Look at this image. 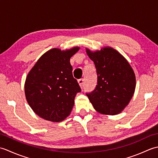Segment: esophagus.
Returning a JSON list of instances; mask_svg holds the SVG:
<instances>
[{"mask_svg": "<svg viewBox=\"0 0 158 158\" xmlns=\"http://www.w3.org/2000/svg\"><path fill=\"white\" fill-rule=\"evenodd\" d=\"M78 83L80 85V86L83 88V86H84V79H80L78 80Z\"/></svg>", "mask_w": 158, "mask_h": 158, "instance_id": "obj_1", "label": "esophagus"}]
</instances>
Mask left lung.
I'll list each match as a JSON object with an SVG mask.
<instances>
[{
	"label": "left lung",
	"mask_w": 158,
	"mask_h": 158,
	"mask_svg": "<svg viewBox=\"0 0 158 158\" xmlns=\"http://www.w3.org/2000/svg\"><path fill=\"white\" fill-rule=\"evenodd\" d=\"M94 63L97 85L86 93L98 112L106 115L119 113L128 105L135 92L136 78L132 67L123 57L110 48L93 53L86 49Z\"/></svg>",
	"instance_id": "left-lung-1"
}]
</instances>
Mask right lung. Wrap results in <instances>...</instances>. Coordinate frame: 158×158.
<instances>
[{
	"instance_id": "1",
	"label": "right lung",
	"mask_w": 158,
	"mask_h": 158,
	"mask_svg": "<svg viewBox=\"0 0 158 158\" xmlns=\"http://www.w3.org/2000/svg\"><path fill=\"white\" fill-rule=\"evenodd\" d=\"M79 49L49 50L39 58L26 77V100L42 118L58 122L71 112L75 97L81 89L73 76L70 58Z\"/></svg>"
}]
</instances>
